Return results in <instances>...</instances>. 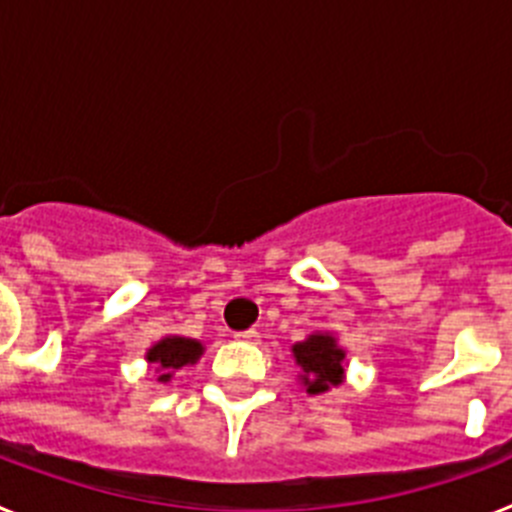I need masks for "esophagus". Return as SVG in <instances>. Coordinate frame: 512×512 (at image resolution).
Wrapping results in <instances>:
<instances>
[{"label": "esophagus", "mask_w": 512, "mask_h": 512, "mask_svg": "<svg viewBox=\"0 0 512 512\" xmlns=\"http://www.w3.org/2000/svg\"><path fill=\"white\" fill-rule=\"evenodd\" d=\"M235 338H238V341H246V343H256L259 341V333H256L253 328H248V330H241V333H235Z\"/></svg>", "instance_id": "esophagus-1"}]
</instances>
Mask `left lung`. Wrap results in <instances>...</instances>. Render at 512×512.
<instances>
[{
    "instance_id": "1",
    "label": "left lung",
    "mask_w": 512,
    "mask_h": 512,
    "mask_svg": "<svg viewBox=\"0 0 512 512\" xmlns=\"http://www.w3.org/2000/svg\"><path fill=\"white\" fill-rule=\"evenodd\" d=\"M297 366L302 369V384H305L307 395H320L328 392L330 387L343 382V361L346 351L336 343L330 333H312L305 341L292 346Z\"/></svg>"
}]
</instances>
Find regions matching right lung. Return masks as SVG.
I'll list each match as a JSON object with an SVG mask.
<instances>
[{
    "instance_id": "obj_1",
    "label": "right lung",
    "mask_w": 512,
    "mask_h": 512,
    "mask_svg": "<svg viewBox=\"0 0 512 512\" xmlns=\"http://www.w3.org/2000/svg\"><path fill=\"white\" fill-rule=\"evenodd\" d=\"M202 351H205V346L200 341H194V338L169 336L153 343L148 348L146 359L148 364H156L158 382L166 384L171 379V369H182V366L194 364L202 356Z\"/></svg>"
}]
</instances>
